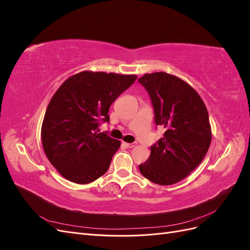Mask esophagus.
Listing matches in <instances>:
<instances>
[{"label": "esophagus", "mask_w": 250, "mask_h": 250, "mask_svg": "<svg viewBox=\"0 0 250 250\" xmlns=\"http://www.w3.org/2000/svg\"><path fill=\"white\" fill-rule=\"evenodd\" d=\"M123 145L125 146V147H127V148H132V147H134L135 145H137V143H123Z\"/></svg>", "instance_id": "34e87169"}]
</instances>
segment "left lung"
<instances>
[{
  "mask_svg": "<svg viewBox=\"0 0 250 250\" xmlns=\"http://www.w3.org/2000/svg\"><path fill=\"white\" fill-rule=\"evenodd\" d=\"M152 101L155 124L166 128L151 146L150 156L139 166L152 183L170 186L186 178L202 162L211 142L206 104L199 94L174 75L156 72L139 79Z\"/></svg>",
  "mask_w": 250,
  "mask_h": 250,
  "instance_id": "1",
  "label": "left lung"
}]
</instances>
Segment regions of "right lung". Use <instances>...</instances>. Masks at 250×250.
<instances>
[{
    "instance_id": "obj_1",
    "label": "right lung",
    "mask_w": 250,
    "mask_h": 250,
    "mask_svg": "<svg viewBox=\"0 0 250 250\" xmlns=\"http://www.w3.org/2000/svg\"><path fill=\"white\" fill-rule=\"evenodd\" d=\"M137 75L83 71L67 78L53 95L42 125L44 153L60 175L85 185L109 168L121 142L100 132L101 121Z\"/></svg>"
}]
</instances>
